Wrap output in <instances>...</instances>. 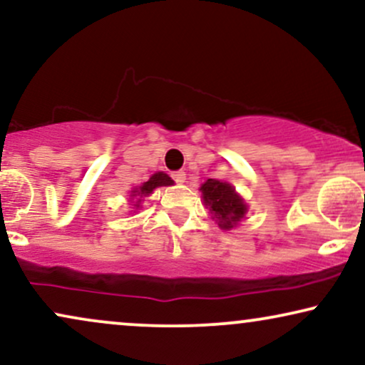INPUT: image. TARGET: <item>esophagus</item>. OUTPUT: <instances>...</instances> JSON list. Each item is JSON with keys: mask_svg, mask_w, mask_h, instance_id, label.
Returning a JSON list of instances; mask_svg holds the SVG:
<instances>
[{"mask_svg": "<svg viewBox=\"0 0 365 365\" xmlns=\"http://www.w3.org/2000/svg\"><path fill=\"white\" fill-rule=\"evenodd\" d=\"M172 178L177 183H183V182H185L187 177H185V172H175V173H172Z\"/></svg>", "mask_w": 365, "mask_h": 365, "instance_id": "1", "label": "esophagus"}]
</instances>
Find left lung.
Instances as JSON below:
<instances>
[{
    "instance_id": "8db88e82",
    "label": "left lung",
    "mask_w": 365,
    "mask_h": 365,
    "mask_svg": "<svg viewBox=\"0 0 365 365\" xmlns=\"http://www.w3.org/2000/svg\"><path fill=\"white\" fill-rule=\"evenodd\" d=\"M200 190L209 214L220 229L229 230L236 227L244 219L247 205L230 183L209 178L205 183H202Z\"/></svg>"
}]
</instances>
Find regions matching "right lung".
I'll use <instances>...</instances> for the list:
<instances>
[{"label":"right lung","mask_w":365,"mask_h":365,"mask_svg":"<svg viewBox=\"0 0 365 365\" xmlns=\"http://www.w3.org/2000/svg\"><path fill=\"white\" fill-rule=\"evenodd\" d=\"M168 185H173V180L170 178L167 173L156 172V173L151 175L148 182H145V183H143V185H140V187L133 188V190H131L133 197L138 198L136 204H135L136 209H138V207H140V202L143 200V197H148L150 193L155 190V188H158V187H168Z\"/></svg>","instance_id":"add662e5"}]
</instances>
